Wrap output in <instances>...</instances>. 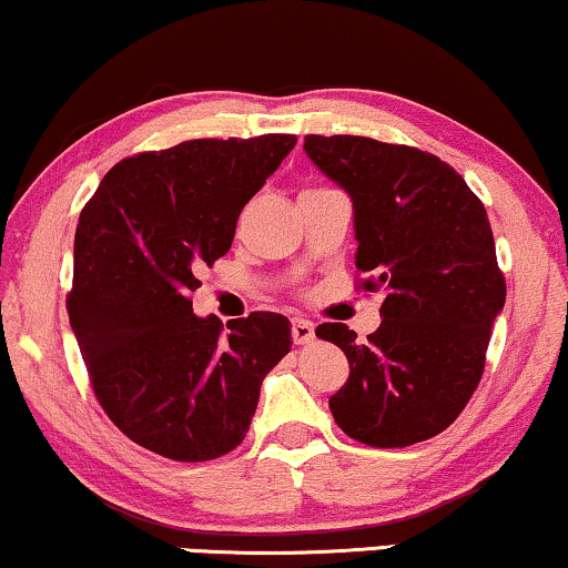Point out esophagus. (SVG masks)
I'll list each match as a JSON object with an SVG mask.
<instances>
[{"label":"esophagus","instance_id":"obj_1","mask_svg":"<svg viewBox=\"0 0 568 568\" xmlns=\"http://www.w3.org/2000/svg\"><path fill=\"white\" fill-rule=\"evenodd\" d=\"M313 337H316V326L307 318H292V339L295 345H307Z\"/></svg>","mask_w":568,"mask_h":568}]
</instances>
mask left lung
Masks as SVG:
<instances>
[{
    "mask_svg": "<svg viewBox=\"0 0 568 568\" xmlns=\"http://www.w3.org/2000/svg\"><path fill=\"white\" fill-rule=\"evenodd\" d=\"M305 152L353 200L361 290L384 292L366 342L345 324L316 328L349 363L328 408L363 445L424 443L471 400L506 305L487 210L455 168L416 146L307 134Z\"/></svg>",
    "mask_w": 568,
    "mask_h": 568,
    "instance_id": "left-lung-1",
    "label": "left lung"
}]
</instances>
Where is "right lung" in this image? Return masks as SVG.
Instances as JSON below:
<instances>
[{
    "instance_id": "right-lung-1",
    "label": "right lung",
    "mask_w": 568,
    "mask_h": 568,
    "mask_svg": "<svg viewBox=\"0 0 568 568\" xmlns=\"http://www.w3.org/2000/svg\"><path fill=\"white\" fill-rule=\"evenodd\" d=\"M297 139H192L125 158L81 210L68 316L91 389L125 437L171 460H213L250 429L290 321L192 313L197 271L234 242L242 207Z\"/></svg>"
}]
</instances>
